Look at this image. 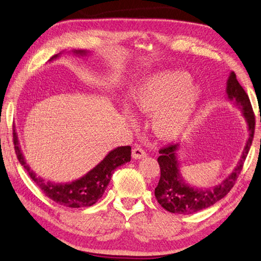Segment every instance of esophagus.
<instances>
[{
	"label": "esophagus",
	"instance_id": "obj_1",
	"mask_svg": "<svg viewBox=\"0 0 261 261\" xmlns=\"http://www.w3.org/2000/svg\"><path fill=\"white\" fill-rule=\"evenodd\" d=\"M132 156H133V159H134V160H141V159L145 158L146 153H145V150L137 146V147H135V148H133Z\"/></svg>",
	"mask_w": 261,
	"mask_h": 261
}]
</instances>
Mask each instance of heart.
<instances>
[{"mask_svg": "<svg viewBox=\"0 0 261 261\" xmlns=\"http://www.w3.org/2000/svg\"><path fill=\"white\" fill-rule=\"evenodd\" d=\"M190 83L187 72L158 71L148 74L132 94L134 111L152 114L150 127L162 141H174L190 124L201 98L199 86Z\"/></svg>", "mask_w": 261, "mask_h": 261, "instance_id": "1", "label": "heart"}]
</instances>
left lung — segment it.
I'll return each instance as SVG.
<instances>
[{"label":"left lung","instance_id":"8db88e82","mask_svg":"<svg viewBox=\"0 0 261 261\" xmlns=\"http://www.w3.org/2000/svg\"><path fill=\"white\" fill-rule=\"evenodd\" d=\"M227 99L239 108L247 123L248 138L242 150L241 158L232 172L221 183L211 188H196L185 181L179 171L178 149L179 144L170 145L160 150L158 162L161 167V178L155 188V198L166 211L176 214H191L217 203L227 195L238 178L244 166L254 134V116L250 100L242 88L236 73L231 71L227 80Z\"/></svg>","mask_w":261,"mask_h":261}]
</instances>
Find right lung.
<instances>
[{
    "instance_id": "obj_1",
    "label": "right lung",
    "mask_w": 261,
    "mask_h": 261,
    "mask_svg": "<svg viewBox=\"0 0 261 261\" xmlns=\"http://www.w3.org/2000/svg\"><path fill=\"white\" fill-rule=\"evenodd\" d=\"M72 54L76 56L87 57L90 55V52L87 50H72ZM60 55L61 54L54 56L49 61L58 59ZM13 142L17 160L29 172V175L31 176L38 187L43 191V193L48 198L54 200L60 205L68 207H87L94 205L105 192L109 182H111L114 171L118 166L129 162L132 154L130 146L116 147L111 150L94 169L86 173L84 176L71 182L56 183L47 181L43 177L39 176L31 169L30 165L27 163L15 129L13 132Z\"/></svg>"
}]
</instances>
